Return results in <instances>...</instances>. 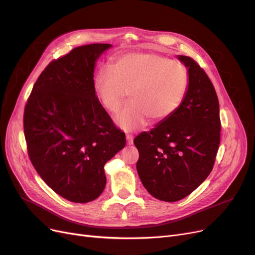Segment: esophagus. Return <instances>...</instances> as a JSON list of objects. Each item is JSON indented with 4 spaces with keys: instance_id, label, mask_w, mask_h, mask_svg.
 Returning <instances> with one entry per match:
<instances>
[{
    "instance_id": "esophagus-1",
    "label": "esophagus",
    "mask_w": 255,
    "mask_h": 255,
    "mask_svg": "<svg viewBox=\"0 0 255 255\" xmlns=\"http://www.w3.org/2000/svg\"><path fill=\"white\" fill-rule=\"evenodd\" d=\"M127 143L128 144V145H130V144H133V136L132 135H127Z\"/></svg>"
}]
</instances>
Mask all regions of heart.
<instances>
[{
  "label": "heart",
  "instance_id": "heart-1",
  "mask_svg": "<svg viewBox=\"0 0 255 255\" xmlns=\"http://www.w3.org/2000/svg\"><path fill=\"white\" fill-rule=\"evenodd\" d=\"M189 86V72L183 63L153 52H133L119 56L112 71L102 70L94 87L100 103L117 113L129 92L132 103L115 117L126 132L142 128L149 119L163 122L180 109Z\"/></svg>",
  "mask_w": 255,
  "mask_h": 255
}]
</instances>
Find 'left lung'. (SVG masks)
Here are the masks:
<instances>
[{"label":"left lung","instance_id":"left-lung-1","mask_svg":"<svg viewBox=\"0 0 255 255\" xmlns=\"http://www.w3.org/2000/svg\"><path fill=\"white\" fill-rule=\"evenodd\" d=\"M189 72L180 109L134 139L136 168L149 194L175 202L191 194L211 173L220 143L219 102L211 80L196 61L177 55Z\"/></svg>","mask_w":255,"mask_h":255}]
</instances>
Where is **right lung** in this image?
Instances as JSON below:
<instances>
[{"instance_id":"1","label":"right lung","mask_w":255,"mask_h":255,"mask_svg":"<svg viewBox=\"0 0 255 255\" xmlns=\"http://www.w3.org/2000/svg\"><path fill=\"white\" fill-rule=\"evenodd\" d=\"M112 48L94 43L53 60L36 81L24 110L28 156L50 188L75 203L102 194L104 165L126 146V135L98 100L97 60Z\"/></svg>"}]
</instances>
